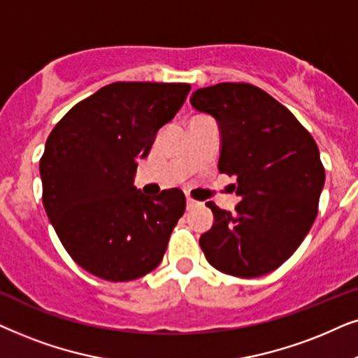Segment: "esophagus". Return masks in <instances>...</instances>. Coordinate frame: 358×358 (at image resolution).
I'll return each mask as SVG.
<instances>
[{
    "mask_svg": "<svg viewBox=\"0 0 358 358\" xmlns=\"http://www.w3.org/2000/svg\"><path fill=\"white\" fill-rule=\"evenodd\" d=\"M198 206V201L196 199H193V198H187V209H193V208H196Z\"/></svg>",
    "mask_w": 358,
    "mask_h": 358,
    "instance_id": "obj_1",
    "label": "esophagus"
}]
</instances>
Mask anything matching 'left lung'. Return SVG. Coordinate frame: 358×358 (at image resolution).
Instances as JSON below:
<instances>
[{
  "mask_svg": "<svg viewBox=\"0 0 358 358\" xmlns=\"http://www.w3.org/2000/svg\"><path fill=\"white\" fill-rule=\"evenodd\" d=\"M194 109L216 119L222 137L217 169L236 176L234 211L206 203L214 224L199 237L222 273L255 278L285 264L311 229L324 187L313 136L288 108L250 83L199 88Z\"/></svg>",
  "mask_w": 358,
  "mask_h": 358,
  "instance_id": "1",
  "label": "left lung"
}]
</instances>
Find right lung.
Instances as JSON below:
<instances>
[{
    "instance_id": "add662e5",
    "label": "right lung",
    "mask_w": 358,
    "mask_h": 358,
    "mask_svg": "<svg viewBox=\"0 0 358 358\" xmlns=\"http://www.w3.org/2000/svg\"><path fill=\"white\" fill-rule=\"evenodd\" d=\"M188 83L116 82L76 103L47 137L42 203L69 255L94 276L131 282L164 259L187 199L134 188L137 157L187 99Z\"/></svg>"
}]
</instances>
